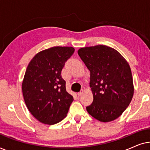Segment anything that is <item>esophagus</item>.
<instances>
[{
  "label": "esophagus",
  "instance_id": "obj_1",
  "mask_svg": "<svg viewBox=\"0 0 150 150\" xmlns=\"http://www.w3.org/2000/svg\"><path fill=\"white\" fill-rule=\"evenodd\" d=\"M83 93H84V90L82 89L81 91H80V92H79V93H78L77 94H78V96H81L82 95H83Z\"/></svg>",
  "mask_w": 150,
  "mask_h": 150
}]
</instances>
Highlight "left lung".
Returning <instances> with one entry per match:
<instances>
[{
    "label": "left lung",
    "instance_id": "obj_1",
    "mask_svg": "<svg viewBox=\"0 0 150 150\" xmlns=\"http://www.w3.org/2000/svg\"><path fill=\"white\" fill-rule=\"evenodd\" d=\"M90 71V87L93 101L87 110L102 122L118 118L130 104L134 94L132 72L118 51L110 47L98 46L78 50Z\"/></svg>",
    "mask_w": 150,
    "mask_h": 150
}]
</instances>
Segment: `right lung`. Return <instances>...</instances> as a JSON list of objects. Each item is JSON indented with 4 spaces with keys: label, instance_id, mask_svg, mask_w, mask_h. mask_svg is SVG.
Instances as JSON below:
<instances>
[{
    "label": "right lung",
    "instance_id": "right-lung-1",
    "mask_svg": "<svg viewBox=\"0 0 150 150\" xmlns=\"http://www.w3.org/2000/svg\"><path fill=\"white\" fill-rule=\"evenodd\" d=\"M74 50L72 47H52L38 52L28 63L22 93L28 110L43 124L52 125L63 120L73 102L61 71Z\"/></svg>",
    "mask_w": 150,
    "mask_h": 150
}]
</instances>
